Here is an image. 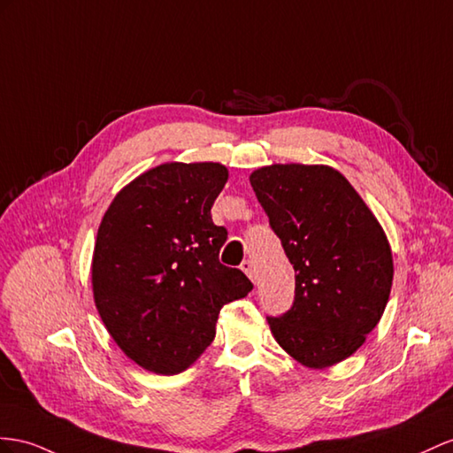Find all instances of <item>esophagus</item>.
Returning <instances> with one entry per match:
<instances>
[{"label": "esophagus", "instance_id": "34e87169", "mask_svg": "<svg viewBox=\"0 0 453 453\" xmlns=\"http://www.w3.org/2000/svg\"><path fill=\"white\" fill-rule=\"evenodd\" d=\"M241 270L247 273V277L249 280L252 281V283H257L258 281V273H257V268H254V262L252 260H245L241 264Z\"/></svg>", "mask_w": 453, "mask_h": 453}]
</instances>
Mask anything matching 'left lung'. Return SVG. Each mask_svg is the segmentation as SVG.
Segmentation results:
<instances>
[{"label":"left lung","instance_id":"left-lung-1","mask_svg":"<svg viewBox=\"0 0 453 453\" xmlns=\"http://www.w3.org/2000/svg\"><path fill=\"white\" fill-rule=\"evenodd\" d=\"M250 185L295 268V304L270 331L295 362L327 369L350 357L387 308L394 264L385 229L339 170L270 165Z\"/></svg>","mask_w":453,"mask_h":453}]
</instances>
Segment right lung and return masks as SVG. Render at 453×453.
<instances>
[{
    "mask_svg": "<svg viewBox=\"0 0 453 453\" xmlns=\"http://www.w3.org/2000/svg\"><path fill=\"white\" fill-rule=\"evenodd\" d=\"M229 178L219 162H162L116 193L91 258L96 308L134 364L176 375L214 341L224 304L252 288L219 264L226 227L211 208Z\"/></svg>",
    "mask_w": 453,
    "mask_h": 453,
    "instance_id": "obj_1",
    "label": "right lung"
}]
</instances>
